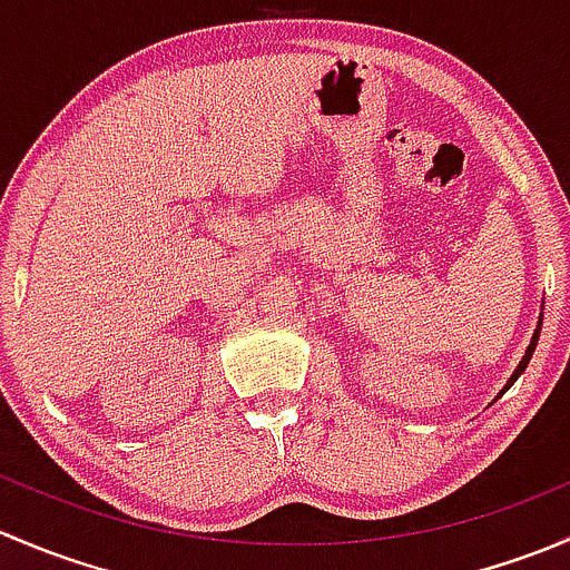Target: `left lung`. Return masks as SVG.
<instances>
[{"instance_id":"obj_1","label":"left lung","mask_w":570,"mask_h":570,"mask_svg":"<svg viewBox=\"0 0 570 570\" xmlns=\"http://www.w3.org/2000/svg\"><path fill=\"white\" fill-rule=\"evenodd\" d=\"M538 336H540V322H538V331H534V333H532V342H530V347H527L524 358H521V361H519V366H515V372H513V375H510L508 386H504V389H502V392H499V396H502L504 392H508V389H510V386H513V383H515V381H519V377H521V372H524V370H527V364H530V358H532V353H534V344H538Z\"/></svg>"}]
</instances>
